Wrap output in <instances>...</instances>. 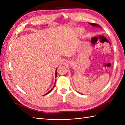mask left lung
Instances as JSON below:
<instances>
[{
	"mask_svg": "<svg viewBox=\"0 0 125 125\" xmlns=\"http://www.w3.org/2000/svg\"><path fill=\"white\" fill-rule=\"evenodd\" d=\"M89 23L91 26H98V27H101L100 26H99L98 24H97V23Z\"/></svg>",
	"mask_w": 125,
	"mask_h": 125,
	"instance_id": "obj_1",
	"label": "left lung"
}]
</instances>
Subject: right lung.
<instances>
[{
    "label": "right lung",
    "mask_w": 125,
    "mask_h": 125,
    "mask_svg": "<svg viewBox=\"0 0 125 125\" xmlns=\"http://www.w3.org/2000/svg\"><path fill=\"white\" fill-rule=\"evenodd\" d=\"M57 70V69H56ZM55 76H56H56H57V72H56H56H55ZM55 82H56V81H55ZM54 86H55V85H54ZM52 89H53V88L52 89V90H50V91L48 92V93H47V94H45L44 95H46V94H49V93H50V92H51L52 91Z\"/></svg>",
    "instance_id": "add662e5"
}]
</instances>
